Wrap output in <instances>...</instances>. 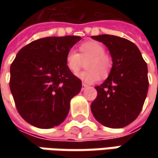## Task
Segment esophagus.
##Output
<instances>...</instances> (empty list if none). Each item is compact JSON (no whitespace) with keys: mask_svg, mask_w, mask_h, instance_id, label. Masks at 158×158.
<instances>
[{"mask_svg":"<svg viewBox=\"0 0 158 158\" xmlns=\"http://www.w3.org/2000/svg\"><path fill=\"white\" fill-rule=\"evenodd\" d=\"M86 88H88V85H87V84H85V83H82V90L85 89Z\"/></svg>","mask_w":158,"mask_h":158,"instance_id":"1","label":"esophagus"}]
</instances>
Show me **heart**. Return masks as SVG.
<instances>
[{"mask_svg":"<svg viewBox=\"0 0 158 158\" xmlns=\"http://www.w3.org/2000/svg\"><path fill=\"white\" fill-rule=\"evenodd\" d=\"M80 54L75 49H70L66 55L68 69L76 75L81 68L82 60L88 61L85 64L87 70L80 72L76 77L85 83L92 84L98 82L99 77L106 78L109 76L112 68L111 57L106 53V48L97 41L85 42L80 46Z\"/></svg>","mask_w":158,"mask_h":158,"instance_id":"heart-1","label":"heart"}]
</instances>
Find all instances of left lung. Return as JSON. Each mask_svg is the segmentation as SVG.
Listing matches in <instances>:
<instances>
[{
	"mask_svg": "<svg viewBox=\"0 0 158 158\" xmlns=\"http://www.w3.org/2000/svg\"><path fill=\"white\" fill-rule=\"evenodd\" d=\"M91 38L108 48L112 60L108 77L95 87L98 96L90 105L91 112L107 127H124L138 117L147 97V63L138 47L128 40L106 34Z\"/></svg>",
	"mask_w": 158,
	"mask_h": 158,
	"instance_id": "1",
	"label": "left lung"
}]
</instances>
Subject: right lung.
<instances>
[{
    "mask_svg": "<svg viewBox=\"0 0 158 158\" xmlns=\"http://www.w3.org/2000/svg\"><path fill=\"white\" fill-rule=\"evenodd\" d=\"M81 40L47 37L17 52L10 66L9 87L17 111L29 124L52 128L68 116L70 100L80 92L82 82L68 69L66 55Z\"/></svg>",
    "mask_w": 158,
    "mask_h": 158,
    "instance_id": "add662e5",
    "label": "right lung"
}]
</instances>
